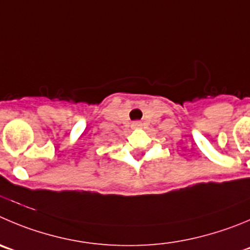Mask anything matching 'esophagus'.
Returning <instances> with one entry per match:
<instances>
[{
	"mask_svg": "<svg viewBox=\"0 0 250 250\" xmlns=\"http://www.w3.org/2000/svg\"><path fill=\"white\" fill-rule=\"evenodd\" d=\"M132 127L133 128H141L142 127V123L139 121H136V122L132 123Z\"/></svg>",
	"mask_w": 250,
	"mask_h": 250,
	"instance_id": "34e87169",
	"label": "esophagus"
}]
</instances>
